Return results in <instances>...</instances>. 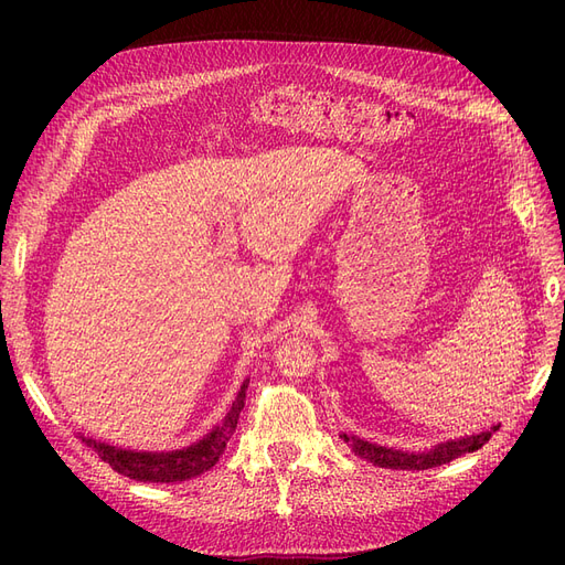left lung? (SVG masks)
Here are the masks:
<instances>
[{
    "instance_id": "8db88e82",
    "label": "left lung",
    "mask_w": 565,
    "mask_h": 565,
    "mask_svg": "<svg viewBox=\"0 0 565 565\" xmlns=\"http://www.w3.org/2000/svg\"><path fill=\"white\" fill-rule=\"evenodd\" d=\"M500 426H492V431H498ZM492 431H483L476 436H467V438H457V440H448V443H438L436 448L426 450V452H403V450H393V448H384L377 446V443H367L349 434H341V438L347 440V446L367 461H372L374 467H384V469H405V471H424L431 467H440L448 465V461L473 452L478 448H483L486 443L490 440Z\"/></svg>"
}]
</instances>
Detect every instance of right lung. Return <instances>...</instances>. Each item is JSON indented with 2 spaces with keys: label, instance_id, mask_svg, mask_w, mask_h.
<instances>
[{
  "label": "right lung",
  "instance_id": "add662e5",
  "mask_svg": "<svg viewBox=\"0 0 565 565\" xmlns=\"http://www.w3.org/2000/svg\"><path fill=\"white\" fill-rule=\"evenodd\" d=\"M249 380L243 382L241 391L228 409V415L224 417L218 426L204 436L202 440L193 443L183 450H172V452H136V450H122L108 446V443H98L94 438H82L89 448L98 452V457L108 461V465L122 476L134 478V481H143V483H177V481H188V478L200 476L207 469H212L218 457L224 455L226 443L235 434L237 419H241V413L245 407V391H247Z\"/></svg>",
  "mask_w": 565,
  "mask_h": 565
}]
</instances>
